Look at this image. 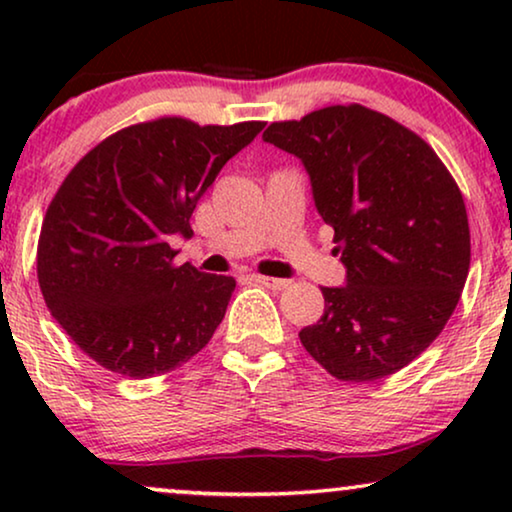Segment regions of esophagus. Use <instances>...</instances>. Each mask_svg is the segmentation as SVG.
I'll return each instance as SVG.
<instances>
[{
  "label": "esophagus",
  "instance_id": "34e87169",
  "mask_svg": "<svg viewBox=\"0 0 512 512\" xmlns=\"http://www.w3.org/2000/svg\"><path fill=\"white\" fill-rule=\"evenodd\" d=\"M251 277H254V282L268 286L272 291H284L286 286L291 284L289 279H279V277H265V275H251Z\"/></svg>",
  "mask_w": 512,
  "mask_h": 512
}]
</instances>
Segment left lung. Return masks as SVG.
<instances>
[{
    "label": "left lung",
    "mask_w": 512,
    "mask_h": 512,
    "mask_svg": "<svg viewBox=\"0 0 512 512\" xmlns=\"http://www.w3.org/2000/svg\"><path fill=\"white\" fill-rule=\"evenodd\" d=\"M265 142L303 160L314 205L335 230L347 286H324V314L298 333L342 382H375L443 331L471 268L466 205L422 137L361 104L270 123Z\"/></svg>",
    "instance_id": "left-lung-1"
}]
</instances>
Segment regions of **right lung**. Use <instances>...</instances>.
Segmentation results:
<instances>
[{
	"instance_id": "add662e5",
	"label": "right lung",
	"mask_w": 512,
	"mask_h": 512,
	"mask_svg": "<svg viewBox=\"0 0 512 512\" xmlns=\"http://www.w3.org/2000/svg\"><path fill=\"white\" fill-rule=\"evenodd\" d=\"M263 121L130 125L72 167L46 209L37 277L46 307L83 354L130 380L165 375L212 340L235 279L174 265L172 235Z\"/></svg>"
}]
</instances>
